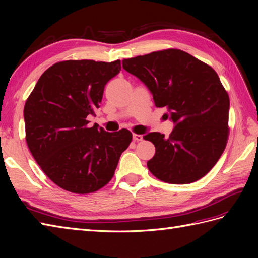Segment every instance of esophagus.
Here are the masks:
<instances>
[{
	"label": "esophagus",
	"instance_id": "1",
	"mask_svg": "<svg viewBox=\"0 0 258 258\" xmlns=\"http://www.w3.org/2000/svg\"><path fill=\"white\" fill-rule=\"evenodd\" d=\"M133 140H134L135 142H140V141L143 140V135H141V134H133Z\"/></svg>",
	"mask_w": 258,
	"mask_h": 258
}]
</instances>
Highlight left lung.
I'll list each match as a JSON object with an SVG mask.
<instances>
[{
    "label": "left lung",
    "instance_id": "left-lung-1",
    "mask_svg": "<svg viewBox=\"0 0 258 258\" xmlns=\"http://www.w3.org/2000/svg\"><path fill=\"white\" fill-rule=\"evenodd\" d=\"M123 69L141 80L157 107L175 124L169 138L143 136L155 146L150 172L171 184L196 182L220 160L227 143L229 97L210 65L175 48L125 58Z\"/></svg>",
    "mask_w": 258,
    "mask_h": 258
}]
</instances>
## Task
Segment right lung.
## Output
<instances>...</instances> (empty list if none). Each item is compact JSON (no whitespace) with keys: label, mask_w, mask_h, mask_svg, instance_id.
Here are the masks:
<instances>
[{"label":"right lung","mask_w":258,"mask_h":258,"mask_svg":"<svg viewBox=\"0 0 258 258\" xmlns=\"http://www.w3.org/2000/svg\"><path fill=\"white\" fill-rule=\"evenodd\" d=\"M120 71V61L58 62L38 79L26 100V143L53 183L75 194H87L112 179L132 133H109L87 117L100 107L104 87Z\"/></svg>","instance_id":"obj_1"}]
</instances>
